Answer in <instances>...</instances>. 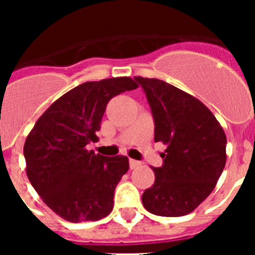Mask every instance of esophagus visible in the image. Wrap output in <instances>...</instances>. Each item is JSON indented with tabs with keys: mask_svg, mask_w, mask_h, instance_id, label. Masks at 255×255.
Returning a JSON list of instances; mask_svg holds the SVG:
<instances>
[{
	"mask_svg": "<svg viewBox=\"0 0 255 255\" xmlns=\"http://www.w3.org/2000/svg\"><path fill=\"white\" fill-rule=\"evenodd\" d=\"M129 164H130V168H131V170H134V168L139 167V166H140L141 163L139 161H135V159H130Z\"/></svg>",
	"mask_w": 255,
	"mask_h": 255,
	"instance_id": "esophagus-1",
	"label": "esophagus"
}]
</instances>
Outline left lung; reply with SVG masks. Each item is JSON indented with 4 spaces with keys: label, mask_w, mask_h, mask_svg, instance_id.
I'll return each mask as SVG.
<instances>
[{
    "label": "left lung",
    "mask_w": 255,
    "mask_h": 255,
    "mask_svg": "<svg viewBox=\"0 0 255 255\" xmlns=\"http://www.w3.org/2000/svg\"><path fill=\"white\" fill-rule=\"evenodd\" d=\"M154 119V141L166 145L163 164L152 167L154 184L141 195L144 208L163 217L194 211L212 193L226 164V134L208 108L159 79L135 76Z\"/></svg>",
    "instance_id": "8db88e82"
}]
</instances>
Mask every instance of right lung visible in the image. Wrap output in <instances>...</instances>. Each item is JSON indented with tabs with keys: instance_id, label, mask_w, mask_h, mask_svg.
Returning a JSON list of instances; mask_svg holds the SVG:
<instances>
[{
	"instance_id": "right-lung-1",
	"label": "right lung",
	"mask_w": 255,
	"mask_h": 255,
	"mask_svg": "<svg viewBox=\"0 0 255 255\" xmlns=\"http://www.w3.org/2000/svg\"><path fill=\"white\" fill-rule=\"evenodd\" d=\"M136 88L128 76L83 83L52 103L26 136L29 181L61 218L83 222L111 213L115 188L129 170V158L96 154L87 144L98 139L110 100Z\"/></svg>"
}]
</instances>
